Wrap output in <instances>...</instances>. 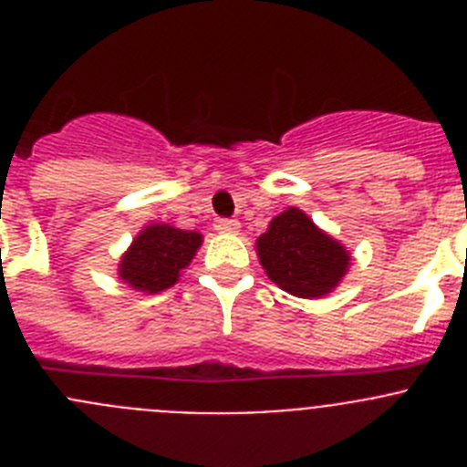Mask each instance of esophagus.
Returning <instances> with one entry per match:
<instances>
[{
	"mask_svg": "<svg viewBox=\"0 0 467 467\" xmlns=\"http://www.w3.org/2000/svg\"><path fill=\"white\" fill-rule=\"evenodd\" d=\"M238 226L241 224L236 220H214V229L220 231V234H236Z\"/></svg>",
	"mask_w": 467,
	"mask_h": 467,
	"instance_id": "obj_1",
	"label": "esophagus"
}]
</instances>
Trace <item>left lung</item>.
Masks as SVG:
<instances>
[{"instance_id": "left-lung-1", "label": "left lung", "mask_w": 467, "mask_h": 467, "mask_svg": "<svg viewBox=\"0 0 467 467\" xmlns=\"http://www.w3.org/2000/svg\"><path fill=\"white\" fill-rule=\"evenodd\" d=\"M257 254L280 290L301 299L329 295L350 264L348 250L299 208H287L271 220L266 234L257 238Z\"/></svg>"}]
</instances>
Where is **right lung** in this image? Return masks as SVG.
Instances as JSON below:
<instances>
[{
    "mask_svg": "<svg viewBox=\"0 0 467 467\" xmlns=\"http://www.w3.org/2000/svg\"><path fill=\"white\" fill-rule=\"evenodd\" d=\"M201 243L203 236L198 231L175 229L171 224L144 226L121 257L119 278L147 295L168 290L180 280Z\"/></svg>",
    "mask_w": 467,
    "mask_h": 467,
    "instance_id": "1",
    "label": "right lung"
}]
</instances>
